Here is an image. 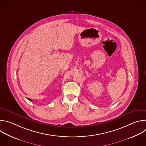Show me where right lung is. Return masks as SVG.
<instances>
[{"label": "right lung", "mask_w": 146, "mask_h": 146, "mask_svg": "<svg viewBox=\"0 0 146 146\" xmlns=\"http://www.w3.org/2000/svg\"><path fill=\"white\" fill-rule=\"evenodd\" d=\"M28 99L29 100H30V101H31V102H32V99H29H29Z\"/></svg>", "instance_id": "add662e5"}]
</instances>
